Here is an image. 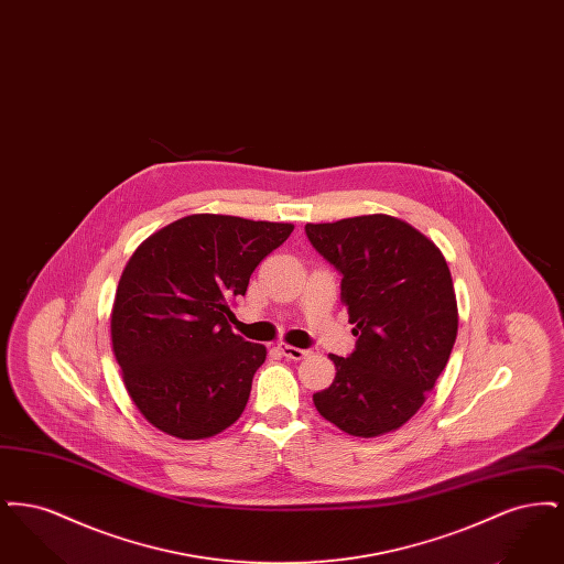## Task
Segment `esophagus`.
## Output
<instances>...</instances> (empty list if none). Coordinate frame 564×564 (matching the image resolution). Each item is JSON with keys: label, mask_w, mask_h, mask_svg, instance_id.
I'll return each instance as SVG.
<instances>
[{"label": "esophagus", "mask_w": 564, "mask_h": 564, "mask_svg": "<svg viewBox=\"0 0 564 564\" xmlns=\"http://www.w3.org/2000/svg\"><path fill=\"white\" fill-rule=\"evenodd\" d=\"M279 350L283 352V357H288V359H292V361L306 359V357L311 355V350L297 349V347H292V345H279Z\"/></svg>", "instance_id": "34e87169"}]
</instances>
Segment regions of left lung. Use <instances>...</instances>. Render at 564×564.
<instances>
[{
  "instance_id": "left-lung-1",
  "label": "left lung",
  "mask_w": 564,
  "mask_h": 564,
  "mask_svg": "<svg viewBox=\"0 0 564 564\" xmlns=\"http://www.w3.org/2000/svg\"><path fill=\"white\" fill-rule=\"evenodd\" d=\"M323 258L343 272L357 349L329 355L334 382L313 395L325 421L355 437L400 430L448 364L458 329L455 285L435 242L393 215L306 224Z\"/></svg>"
}]
</instances>
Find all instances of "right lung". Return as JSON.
Returning a JSON list of instances; mask_svg holds the SVG:
<instances>
[{"label": "right lung", "instance_id": "obj_1", "mask_svg": "<svg viewBox=\"0 0 564 564\" xmlns=\"http://www.w3.org/2000/svg\"><path fill=\"white\" fill-rule=\"evenodd\" d=\"M292 230L283 221L194 214L134 249L109 329L124 389L150 425L205 440L239 421L267 347L232 332L230 306Z\"/></svg>", "mask_w": 564, "mask_h": 564}]
</instances>
